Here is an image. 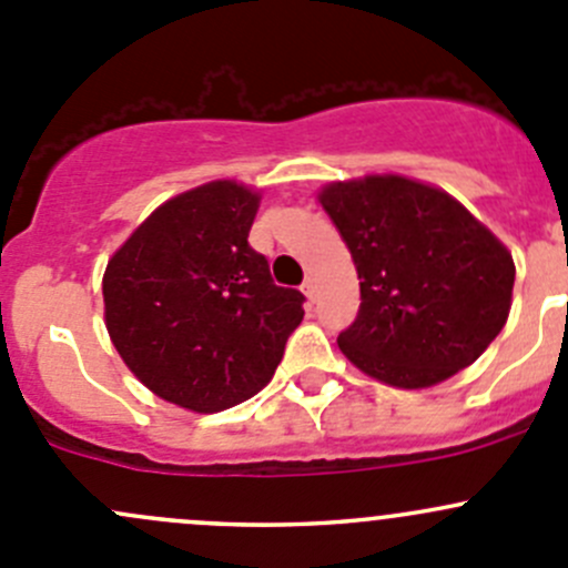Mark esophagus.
<instances>
[{"label": "esophagus", "instance_id": "34e87169", "mask_svg": "<svg viewBox=\"0 0 568 568\" xmlns=\"http://www.w3.org/2000/svg\"><path fill=\"white\" fill-rule=\"evenodd\" d=\"M302 294H305L307 296V300H316V280H313V277H307L305 280V283H302Z\"/></svg>", "mask_w": 568, "mask_h": 568}]
</instances>
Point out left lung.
<instances>
[{
  "mask_svg": "<svg viewBox=\"0 0 568 568\" xmlns=\"http://www.w3.org/2000/svg\"><path fill=\"white\" fill-rule=\"evenodd\" d=\"M359 277L341 352L385 385L420 390L473 365L506 326L514 257L448 192L404 175L321 189Z\"/></svg>",
  "mask_w": 568,
  "mask_h": 568,
  "instance_id": "left-lung-1",
  "label": "left lung"
}]
</instances>
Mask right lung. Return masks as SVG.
I'll return each mask as SVG.
<instances>
[{
	"mask_svg": "<svg viewBox=\"0 0 568 568\" xmlns=\"http://www.w3.org/2000/svg\"><path fill=\"white\" fill-rule=\"evenodd\" d=\"M261 194L211 181L159 205L109 257L104 316L131 374L170 404L222 412L268 385L305 296L247 236Z\"/></svg>",
	"mask_w": 568,
	"mask_h": 568,
	"instance_id": "obj_1",
	"label": "right lung"
}]
</instances>
